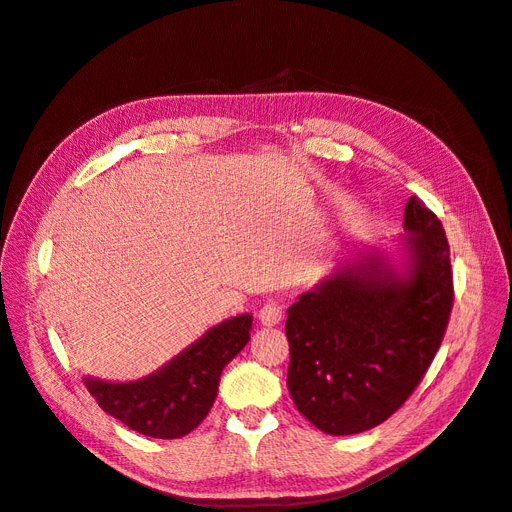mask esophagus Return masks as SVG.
<instances>
[{"instance_id":"34e87169","label":"esophagus","mask_w":512,"mask_h":512,"mask_svg":"<svg viewBox=\"0 0 512 512\" xmlns=\"http://www.w3.org/2000/svg\"><path fill=\"white\" fill-rule=\"evenodd\" d=\"M282 316H284V310H282V306H280L278 301H267L265 306L258 310V319H260V323L265 325V327L278 325L282 321Z\"/></svg>"}]
</instances>
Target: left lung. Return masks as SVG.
Listing matches in <instances>:
<instances>
[{
  "mask_svg": "<svg viewBox=\"0 0 512 512\" xmlns=\"http://www.w3.org/2000/svg\"><path fill=\"white\" fill-rule=\"evenodd\" d=\"M405 265L362 254L288 308V392L327 435L375 428L405 405L444 340L454 288L441 222L411 196Z\"/></svg>",
  "mask_w": 512,
  "mask_h": 512,
  "instance_id": "8db88e82",
  "label": "left lung"
}]
</instances>
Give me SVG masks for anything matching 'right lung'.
<instances>
[{
	"mask_svg": "<svg viewBox=\"0 0 512 512\" xmlns=\"http://www.w3.org/2000/svg\"><path fill=\"white\" fill-rule=\"evenodd\" d=\"M252 314H239L178 353L148 377L112 383L86 377V388L109 416L146 437L178 439L211 411L222 370L250 342Z\"/></svg>",
	"mask_w": 512,
	"mask_h": 512,
	"instance_id": "1",
	"label": "right lung"
}]
</instances>
